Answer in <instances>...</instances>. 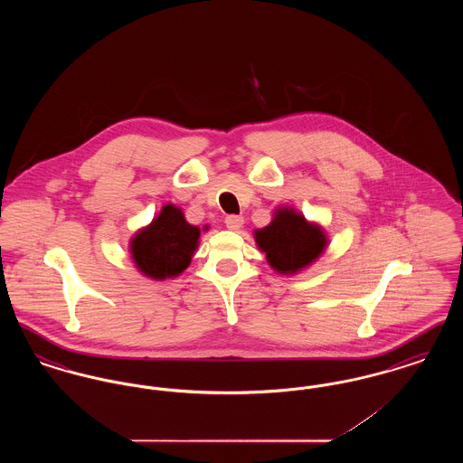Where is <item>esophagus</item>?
Instances as JSON below:
<instances>
[{
  "mask_svg": "<svg viewBox=\"0 0 463 463\" xmlns=\"http://www.w3.org/2000/svg\"><path fill=\"white\" fill-rule=\"evenodd\" d=\"M223 222H225L227 229H231V231H238V229L241 227L244 219H242L241 215H227Z\"/></svg>",
  "mask_w": 463,
  "mask_h": 463,
  "instance_id": "1",
  "label": "esophagus"
}]
</instances>
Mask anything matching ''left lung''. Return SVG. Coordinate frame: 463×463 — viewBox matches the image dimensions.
<instances>
[{
  "mask_svg": "<svg viewBox=\"0 0 463 463\" xmlns=\"http://www.w3.org/2000/svg\"><path fill=\"white\" fill-rule=\"evenodd\" d=\"M255 240L267 262L281 274H293L312 264L326 246L321 227L288 208L278 210L274 221L255 232Z\"/></svg>",
  "mask_w": 463,
  "mask_h": 463,
  "instance_id": "left-lung-1",
  "label": "left lung"
}]
</instances>
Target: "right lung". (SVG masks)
I'll use <instances>...</instances> for the list:
<instances>
[{
	"instance_id": "right-lung-1",
	"label": "right lung",
	"mask_w": 463,
	"mask_h": 463,
	"mask_svg": "<svg viewBox=\"0 0 463 463\" xmlns=\"http://www.w3.org/2000/svg\"><path fill=\"white\" fill-rule=\"evenodd\" d=\"M198 240V227L187 223L176 206L166 204L151 225L133 238V262L153 279L174 278L191 264Z\"/></svg>"
}]
</instances>
